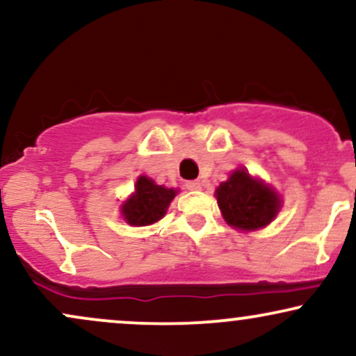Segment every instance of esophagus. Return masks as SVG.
Masks as SVG:
<instances>
[{
  "label": "esophagus",
  "instance_id": "esophagus-1",
  "mask_svg": "<svg viewBox=\"0 0 356 356\" xmlns=\"http://www.w3.org/2000/svg\"><path fill=\"white\" fill-rule=\"evenodd\" d=\"M202 187V182L201 181H189L186 182V189L189 191H199Z\"/></svg>",
  "mask_w": 356,
  "mask_h": 356
}]
</instances>
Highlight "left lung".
Instances as JSON below:
<instances>
[{"mask_svg": "<svg viewBox=\"0 0 356 356\" xmlns=\"http://www.w3.org/2000/svg\"><path fill=\"white\" fill-rule=\"evenodd\" d=\"M216 199L222 218L239 231H256L268 226L281 209V197L246 169H236L219 184Z\"/></svg>", "mask_w": 356, "mask_h": 356, "instance_id": "8db88e82", "label": "left lung"}]
</instances>
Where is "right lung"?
I'll list each match as a JSON object with an SVG mask.
<instances>
[{"label": "right lung", "instance_id": "right-lung-1", "mask_svg": "<svg viewBox=\"0 0 356 356\" xmlns=\"http://www.w3.org/2000/svg\"><path fill=\"white\" fill-rule=\"evenodd\" d=\"M175 194V189H167L147 175H140L137 179L136 192L122 204L120 212L130 226H150L164 218Z\"/></svg>", "mask_w": 356, "mask_h": 356}]
</instances>
